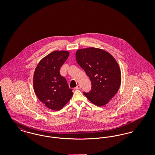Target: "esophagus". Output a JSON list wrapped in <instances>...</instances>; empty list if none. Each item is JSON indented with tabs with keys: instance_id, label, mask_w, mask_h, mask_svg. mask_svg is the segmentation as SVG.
I'll return each mask as SVG.
<instances>
[{
	"instance_id": "obj_1",
	"label": "esophagus",
	"mask_w": 155,
	"mask_h": 155,
	"mask_svg": "<svg viewBox=\"0 0 155 155\" xmlns=\"http://www.w3.org/2000/svg\"><path fill=\"white\" fill-rule=\"evenodd\" d=\"M81 88V85H78L75 88V89H79Z\"/></svg>"
}]
</instances>
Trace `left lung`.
<instances>
[{
    "mask_svg": "<svg viewBox=\"0 0 155 155\" xmlns=\"http://www.w3.org/2000/svg\"><path fill=\"white\" fill-rule=\"evenodd\" d=\"M75 58L92 84L91 91L84 92V95L97 106L105 105L116 94L121 84L118 63L109 53L95 48L78 50Z\"/></svg>",
    "mask_w": 155,
    "mask_h": 155,
    "instance_id": "obj_1",
    "label": "left lung"
}]
</instances>
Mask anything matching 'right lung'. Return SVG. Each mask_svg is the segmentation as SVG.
Listing matches in <instances>:
<instances>
[{
	"label": "right lung",
	"mask_w": 155,
	"mask_h": 155,
	"mask_svg": "<svg viewBox=\"0 0 155 155\" xmlns=\"http://www.w3.org/2000/svg\"><path fill=\"white\" fill-rule=\"evenodd\" d=\"M69 56L67 51H54L42 59L34 75V88L38 98L48 108L59 110L73 95L60 68Z\"/></svg>",
	"instance_id": "1"
}]
</instances>
